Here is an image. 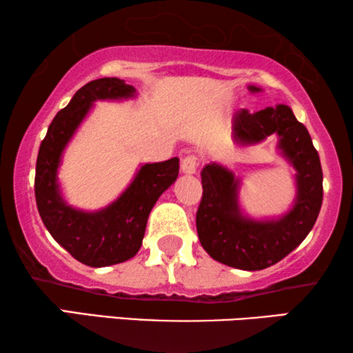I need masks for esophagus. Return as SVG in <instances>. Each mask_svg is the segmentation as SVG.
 Listing matches in <instances>:
<instances>
[{
  "instance_id": "1",
  "label": "esophagus",
  "mask_w": 353,
  "mask_h": 353,
  "mask_svg": "<svg viewBox=\"0 0 353 353\" xmlns=\"http://www.w3.org/2000/svg\"><path fill=\"white\" fill-rule=\"evenodd\" d=\"M197 167H199V157L196 156H188L181 161V172L185 175H194L197 172Z\"/></svg>"
}]
</instances>
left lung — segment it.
I'll return each instance as SVG.
<instances>
[{
  "label": "left lung",
  "instance_id": "obj_1",
  "mask_svg": "<svg viewBox=\"0 0 353 353\" xmlns=\"http://www.w3.org/2000/svg\"><path fill=\"white\" fill-rule=\"evenodd\" d=\"M249 91L259 93V86ZM278 137V151L296 175V197L286 214L276 219H252L239 204L241 178L220 163L202 168V199L196 228L205 252L228 267L263 270L291 254L315 225L323 202V172L307 128L294 117L289 105L265 108L250 114L241 109L233 117V139L239 146Z\"/></svg>",
  "mask_w": 353,
  "mask_h": 353
}]
</instances>
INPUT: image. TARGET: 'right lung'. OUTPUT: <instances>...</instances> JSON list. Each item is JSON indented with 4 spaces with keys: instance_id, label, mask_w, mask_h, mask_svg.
<instances>
[{
    "instance_id": "obj_1",
    "label": "right lung",
    "mask_w": 353,
    "mask_h": 353,
    "mask_svg": "<svg viewBox=\"0 0 353 353\" xmlns=\"http://www.w3.org/2000/svg\"><path fill=\"white\" fill-rule=\"evenodd\" d=\"M134 96L137 90L115 77L90 81L52 119L38 151L35 199L43 223L56 243L88 267H109L137 255L154 204L180 172L178 157L144 163L117 199L94 212L75 209L62 197L57 178L62 154L93 104Z\"/></svg>"
}]
</instances>
